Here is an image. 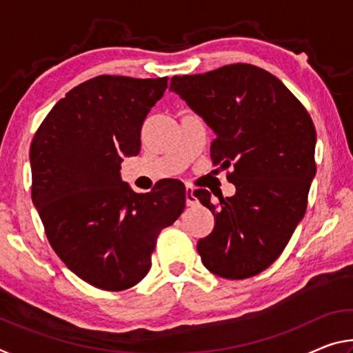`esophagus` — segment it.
I'll return each mask as SVG.
<instances>
[{
  "label": "esophagus",
  "instance_id": "esophagus-1",
  "mask_svg": "<svg viewBox=\"0 0 353 353\" xmlns=\"http://www.w3.org/2000/svg\"><path fill=\"white\" fill-rule=\"evenodd\" d=\"M185 201H187L188 207H194L199 204V199L196 198L194 188L193 187H187V191H185Z\"/></svg>",
  "mask_w": 353,
  "mask_h": 353
}]
</instances>
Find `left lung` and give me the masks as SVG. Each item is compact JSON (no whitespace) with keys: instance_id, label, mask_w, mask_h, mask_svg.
I'll list each match as a JSON object with an SVG mask.
<instances>
[{"instance_id":"left-lung-1","label":"left lung","mask_w":353,"mask_h":353,"mask_svg":"<svg viewBox=\"0 0 353 353\" xmlns=\"http://www.w3.org/2000/svg\"><path fill=\"white\" fill-rule=\"evenodd\" d=\"M170 88L216 134L212 162L232 166L227 181L236 187L216 204L207 190L194 191L216 221L198 241L202 263L229 280L256 276L279 259L305 214L316 174L312 117L282 81L250 63L172 76Z\"/></svg>"}]
</instances>
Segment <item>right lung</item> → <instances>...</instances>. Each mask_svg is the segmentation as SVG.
Wrapping results in <instances>:
<instances>
[{
    "label": "right lung",
    "instance_id": "right-lung-1",
    "mask_svg": "<svg viewBox=\"0 0 353 353\" xmlns=\"http://www.w3.org/2000/svg\"><path fill=\"white\" fill-rule=\"evenodd\" d=\"M166 87L168 77H92L52 107L32 139L31 198L48 241L94 288L139 283L160 232L185 208L176 179L135 193L119 177L123 155L140 152L141 124Z\"/></svg>",
    "mask_w": 353,
    "mask_h": 353
}]
</instances>
